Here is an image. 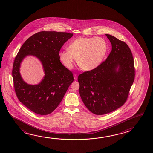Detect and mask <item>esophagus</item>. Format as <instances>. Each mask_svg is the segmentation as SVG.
Wrapping results in <instances>:
<instances>
[{
    "mask_svg": "<svg viewBox=\"0 0 153 153\" xmlns=\"http://www.w3.org/2000/svg\"><path fill=\"white\" fill-rule=\"evenodd\" d=\"M74 79H75V80H77V75L76 74H74Z\"/></svg>",
    "mask_w": 153,
    "mask_h": 153,
    "instance_id": "obj_1",
    "label": "esophagus"
}]
</instances>
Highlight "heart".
<instances>
[{
    "instance_id": "heart-1",
    "label": "heart",
    "mask_w": 153,
    "mask_h": 153,
    "mask_svg": "<svg viewBox=\"0 0 153 153\" xmlns=\"http://www.w3.org/2000/svg\"><path fill=\"white\" fill-rule=\"evenodd\" d=\"M68 50L61 51L59 56L65 67L73 68L77 58L78 65L86 71L95 69L102 63L107 53L105 40L101 37H80L70 43Z\"/></svg>"
}]
</instances>
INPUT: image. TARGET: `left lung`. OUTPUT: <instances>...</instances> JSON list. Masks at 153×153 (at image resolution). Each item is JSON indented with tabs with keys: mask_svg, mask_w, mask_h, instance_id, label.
I'll list each match as a JSON object with an SVG mask.
<instances>
[{
	"mask_svg": "<svg viewBox=\"0 0 153 153\" xmlns=\"http://www.w3.org/2000/svg\"><path fill=\"white\" fill-rule=\"evenodd\" d=\"M105 36L112 47L107 59L98 68L78 77L83 103L98 115L111 113L124 104L135 76L132 54L128 45L113 36Z\"/></svg>",
	"mask_w": 153,
	"mask_h": 153,
	"instance_id": "left-lung-1",
	"label": "left lung"
}]
</instances>
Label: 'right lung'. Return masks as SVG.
I'll return each mask as SVG.
<instances>
[{
	"label": "right lung",
	"instance_id": "1",
	"mask_svg": "<svg viewBox=\"0 0 153 153\" xmlns=\"http://www.w3.org/2000/svg\"><path fill=\"white\" fill-rule=\"evenodd\" d=\"M73 35L56 31L36 33L23 43L15 57L12 70L15 93L21 102L33 112L41 115L52 113L73 83V73L59 56L61 48ZM28 56L37 58L42 65L45 76L38 85H29L20 75L21 63Z\"/></svg>",
	"mask_w": 153,
	"mask_h": 153
}]
</instances>
